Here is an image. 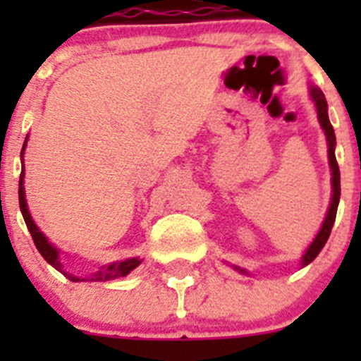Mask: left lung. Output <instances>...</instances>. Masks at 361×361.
Returning a JSON list of instances; mask_svg holds the SVG:
<instances>
[{
    "label": "left lung",
    "mask_w": 361,
    "mask_h": 361,
    "mask_svg": "<svg viewBox=\"0 0 361 361\" xmlns=\"http://www.w3.org/2000/svg\"><path fill=\"white\" fill-rule=\"evenodd\" d=\"M309 95H311V101L317 106V116H318V123H320L322 130L325 133V139H327V157H329V168H331V188H333V193H331V202H329V209L325 213V219L322 222L320 231L317 233V237L314 240L309 244V247L305 250V253L302 255V260H300V266L305 267L307 264H311L314 258L318 257V253L322 251V247L325 245L327 238L331 235V229H333L334 219H336V209H338V202H340V168H338L336 162V155H334V146H336V135H334L333 124L329 121V114H327V101H325L324 92L314 85H309ZM233 269L238 271L240 275H250V271L244 269L240 266H235L233 264Z\"/></svg>",
    "instance_id": "8db88e82"
}]
</instances>
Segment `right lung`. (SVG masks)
Returning a JSON list of instances; mask_svg holds the SVG:
<instances>
[{
	"instance_id": "1",
	"label": "right lung",
	"mask_w": 361,
	"mask_h": 361,
	"mask_svg": "<svg viewBox=\"0 0 361 361\" xmlns=\"http://www.w3.org/2000/svg\"><path fill=\"white\" fill-rule=\"evenodd\" d=\"M27 141H28V135L25 139V145L23 149H21V177H19V208H21V213H23V219H25V224H27L28 231L32 235V240L36 244L37 251L41 253V257L47 260L52 267H56L59 273L66 276L68 280L72 282H106V280H116L121 279V276H126L130 271L135 269L139 264L142 262L139 257H132V258H126V260H119V262H111L106 264V266L99 267V271L92 273L90 276H75L68 271L63 269V264L59 260V250H57L56 245L49 240V238L44 237V233L37 228V224L34 222L32 219L30 212H28V204H27V197H25V164H23V155H25V148H27Z\"/></svg>"
}]
</instances>
